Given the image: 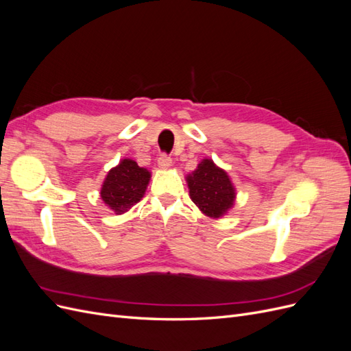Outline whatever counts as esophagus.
I'll list each match as a JSON object with an SVG mask.
<instances>
[{
    "mask_svg": "<svg viewBox=\"0 0 351 351\" xmlns=\"http://www.w3.org/2000/svg\"><path fill=\"white\" fill-rule=\"evenodd\" d=\"M171 165H173V159L167 156V155L159 156V159H158V167L159 168H161V169H168V168H171Z\"/></svg>",
    "mask_w": 351,
    "mask_h": 351,
    "instance_id": "1",
    "label": "esophagus"
}]
</instances>
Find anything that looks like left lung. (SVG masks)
I'll list each match as a JSON object with an SVG mask.
<instances>
[{"label": "left lung", "instance_id": "left-lung-1", "mask_svg": "<svg viewBox=\"0 0 351 351\" xmlns=\"http://www.w3.org/2000/svg\"><path fill=\"white\" fill-rule=\"evenodd\" d=\"M189 196L202 214L218 219L234 206L236 187L226 169L210 158H204L195 171L186 176Z\"/></svg>", "mask_w": 351, "mask_h": 351}]
</instances>
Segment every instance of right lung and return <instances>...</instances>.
<instances>
[{
  "mask_svg": "<svg viewBox=\"0 0 351 351\" xmlns=\"http://www.w3.org/2000/svg\"><path fill=\"white\" fill-rule=\"evenodd\" d=\"M149 180V169L139 167L130 158H124L105 177L99 192L101 199L117 215L125 214L142 200Z\"/></svg>",
  "mask_w": 351,
  "mask_h": 351,
  "instance_id": "obj_1",
  "label": "right lung"
}]
</instances>
